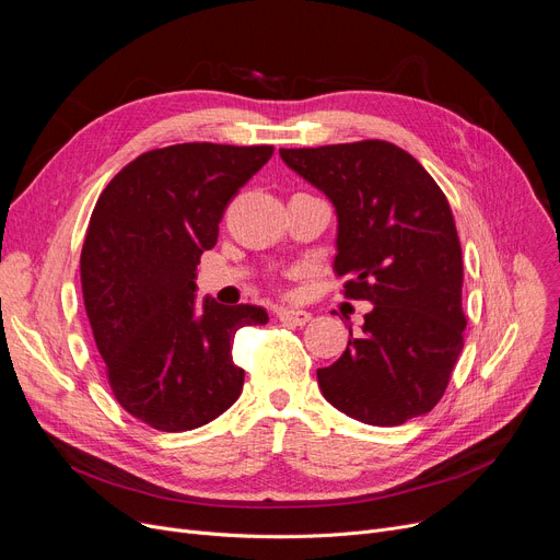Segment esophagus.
<instances>
[{"label": "esophagus", "mask_w": 560, "mask_h": 560, "mask_svg": "<svg viewBox=\"0 0 560 560\" xmlns=\"http://www.w3.org/2000/svg\"><path fill=\"white\" fill-rule=\"evenodd\" d=\"M277 315L288 327H304L306 322H311V313L302 308H281Z\"/></svg>", "instance_id": "obj_1"}]
</instances>
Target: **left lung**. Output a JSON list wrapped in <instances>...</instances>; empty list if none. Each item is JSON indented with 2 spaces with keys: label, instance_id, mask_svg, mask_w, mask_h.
Masks as SVG:
<instances>
[{
  "label": "left lung",
  "instance_id": "obj_1",
  "mask_svg": "<svg viewBox=\"0 0 560 560\" xmlns=\"http://www.w3.org/2000/svg\"><path fill=\"white\" fill-rule=\"evenodd\" d=\"M336 209L338 277L368 300L361 336L317 370L325 399L372 427L420 418L443 397L463 349V258L450 201L386 140L279 150ZM351 336V327H349Z\"/></svg>",
  "mask_w": 560,
  "mask_h": 560
}]
</instances>
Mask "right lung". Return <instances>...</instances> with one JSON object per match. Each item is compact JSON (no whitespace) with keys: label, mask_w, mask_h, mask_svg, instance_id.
Instances as JSON below:
<instances>
[{"label":"right lung","mask_w":560,"mask_h":560,"mask_svg":"<svg viewBox=\"0 0 560 560\" xmlns=\"http://www.w3.org/2000/svg\"><path fill=\"white\" fill-rule=\"evenodd\" d=\"M275 147L184 142L152 150L100 195L81 252V288L108 384L159 431L209 424L241 397L235 331L268 325L260 306L197 302V262L218 243L231 197Z\"/></svg>","instance_id":"add662e5"}]
</instances>
